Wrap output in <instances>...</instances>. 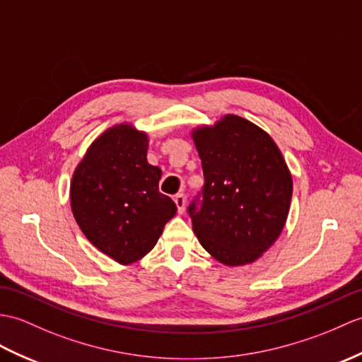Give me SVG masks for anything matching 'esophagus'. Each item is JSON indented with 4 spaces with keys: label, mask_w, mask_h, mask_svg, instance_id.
Segmentation results:
<instances>
[{
    "label": "esophagus",
    "mask_w": 362,
    "mask_h": 362,
    "mask_svg": "<svg viewBox=\"0 0 362 362\" xmlns=\"http://www.w3.org/2000/svg\"><path fill=\"white\" fill-rule=\"evenodd\" d=\"M174 202H175V206H177V211L179 213H183V209H185V202H187V199H185V194H175V197H174Z\"/></svg>",
    "instance_id": "1"
}]
</instances>
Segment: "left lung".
Masks as SVG:
<instances>
[{"mask_svg":"<svg viewBox=\"0 0 362 362\" xmlns=\"http://www.w3.org/2000/svg\"><path fill=\"white\" fill-rule=\"evenodd\" d=\"M191 136L205 177L188 206L192 231L221 264L255 262L287 222L293 179L282 153L264 129L234 114Z\"/></svg>","mask_w":362,"mask_h":362,"instance_id":"1","label":"left lung"}]
</instances>
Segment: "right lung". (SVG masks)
Masks as SVG:
<instances>
[{
  "label": "right lung",
  "mask_w": 362,
  "mask_h": 362,
  "mask_svg": "<svg viewBox=\"0 0 362 362\" xmlns=\"http://www.w3.org/2000/svg\"><path fill=\"white\" fill-rule=\"evenodd\" d=\"M146 153V132L115 124L92 141L71 182V208L80 230L122 265L146 256L177 211L158 192L162 171L148 163Z\"/></svg>",
  "instance_id": "obj_1"
}]
</instances>
